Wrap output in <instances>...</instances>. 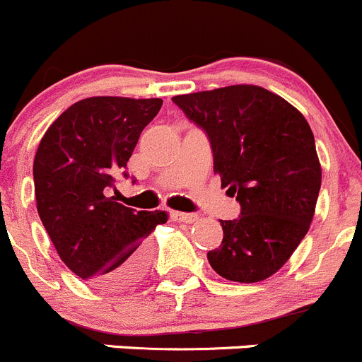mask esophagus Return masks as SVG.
<instances>
[{
    "mask_svg": "<svg viewBox=\"0 0 362 362\" xmlns=\"http://www.w3.org/2000/svg\"><path fill=\"white\" fill-rule=\"evenodd\" d=\"M170 218L176 221H185V223H193L199 220V216L193 213H181V211H170Z\"/></svg>",
    "mask_w": 362,
    "mask_h": 362,
    "instance_id": "34e87169",
    "label": "esophagus"
}]
</instances>
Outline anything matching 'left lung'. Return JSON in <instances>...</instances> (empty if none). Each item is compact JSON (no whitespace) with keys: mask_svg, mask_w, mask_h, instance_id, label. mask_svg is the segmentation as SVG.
<instances>
[{"mask_svg":"<svg viewBox=\"0 0 362 362\" xmlns=\"http://www.w3.org/2000/svg\"><path fill=\"white\" fill-rule=\"evenodd\" d=\"M173 102L206 132L214 174L241 204L238 220H220L223 241L207 253L211 267L239 284L273 276L310 230L320 192L310 124L287 100L253 84L177 95Z\"/></svg>","mask_w":362,"mask_h":362,"instance_id":"1","label":"left lung"}]
</instances>
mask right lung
I'll return each mask as SVG.
<instances>
[{
  "mask_svg": "<svg viewBox=\"0 0 362 362\" xmlns=\"http://www.w3.org/2000/svg\"><path fill=\"white\" fill-rule=\"evenodd\" d=\"M162 103L84 98L68 107L38 144L33 177L42 223L64 266L96 288L139 284L148 269L146 238L167 221L165 211H134L107 197Z\"/></svg>",
  "mask_w": 362,
  "mask_h": 362,
  "instance_id": "1",
  "label": "right lung"
}]
</instances>
